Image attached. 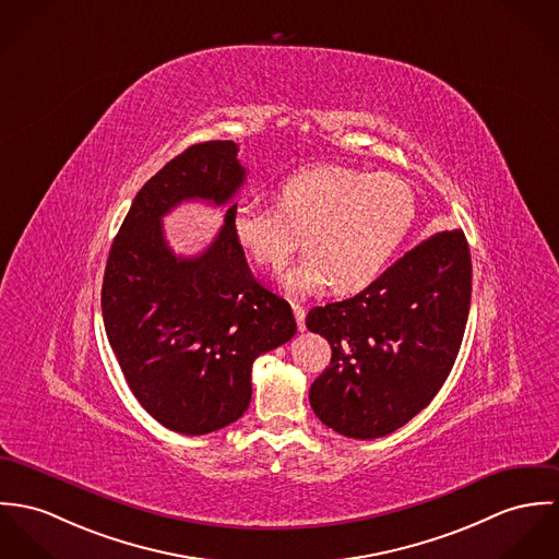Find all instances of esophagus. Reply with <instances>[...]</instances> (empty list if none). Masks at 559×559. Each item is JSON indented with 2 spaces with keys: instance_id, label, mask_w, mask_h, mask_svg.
I'll return each instance as SVG.
<instances>
[{
  "instance_id": "esophagus-1",
  "label": "esophagus",
  "mask_w": 559,
  "mask_h": 559,
  "mask_svg": "<svg viewBox=\"0 0 559 559\" xmlns=\"http://www.w3.org/2000/svg\"><path fill=\"white\" fill-rule=\"evenodd\" d=\"M294 314H296L298 328H300V330H307V323H305V319H307V309H305V307H300V305H294Z\"/></svg>"
}]
</instances>
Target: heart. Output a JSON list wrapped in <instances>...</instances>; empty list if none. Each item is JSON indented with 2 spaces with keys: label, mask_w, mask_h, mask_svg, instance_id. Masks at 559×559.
Returning <instances> with one entry per match:
<instances>
[{
  "label": "heart",
  "mask_w": 559,
  "mask_h": 559,
  "mask_svg": "<svg viewBox=\"0 0 559 559\" xmlns=\"http://www.w3.org/2000/svg\"><path fill=\"white\" fill-rule=\"evenodd\" d=\"M278 205L245 199L234 210V234L250 259L278 270L298 249L305 259L283 276L289 294L305 296L332 283L358 294L374 283L416 218L412 187L390 174L314 167L278 188Z\"/></svg>",
  "instance_id": "b5f03b06"
}]
</instances>
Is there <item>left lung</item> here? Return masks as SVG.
<instances>
[{"label": "left lung", "mask_w": 559, "mask_h": 559, "mask_svg": "<svg viewBox=\"0 0 559 559\" xmlns=\"http://www.w3.org/2000/svg\"><path fill=\"white\" fill-rule=\"evenodd\" d=\"M469 300V247L452 229L407 250L358 296L310 309L307 328L332 347L310 385L317 418L354 439L407 425L452 371Z\"/></svg>", "instance_id": "left-lung-1"}]
</instances>
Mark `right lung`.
Segmentation results:
<instances>
[{"label":"right lung","instance_id":"1","mask_svg":"<svg viewBox=\"0 0 559 559\" xmlns=\"http://www.w3.org/2000/svg\"><path fill=\"white\" fill-rule=\"evenodd\" d=\"M247 169L234 141H205L136 192L103 278V319L128 388L163 427L205 435L249 409L254 358L298 332L287 300L254 281L229 205L214 242L178 257L163 216L190 199L229 203Z\"/></svg>","mask_w":559,"mask_h":559}]
</instances>
